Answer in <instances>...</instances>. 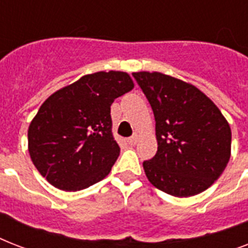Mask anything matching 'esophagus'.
<instances>
[{"instance_id":"obj_1","label":"esophagus","mask_w":248,"mask_h":248,"mask_svg":"<svg viewBox=\"0 0 248 248\" xmlns=\"http://www.w3.org/2000/svg\"><path fill=\"white\" fill-rule=\"evenodd\" d=\"M139 138H140L139 134H138V132H135V134H134L131 138H128V140H127L128 144H130V145H135V144L139 141Z\"/></svg>"}]
</instances>
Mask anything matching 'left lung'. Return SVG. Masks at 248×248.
Listing matches in <instances>:
<instances>
[{
  "label": "left lung",
  "instance_id": "left-lung-1",
  "mask_svg": "<svg viewBox=\"0 0 248 248\" xmlns=\"http://www.w3.org/2000/svg\"><path fill=\"white\" fill-rule=\"evenodd\" d=\"M155 120L157 153L143 162L151 184L175 197L210 188L227 167L232 131L210 97L192 83L161 72H134Z\"/></svg>",
  "mask_w": 248,
  "mask_h": 248
}]
</instances>
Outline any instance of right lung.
Instances as JSON below:
<instances>
[{
    "label": "right lung",
    "mask_w": 248,
    "mask_h": 248,
    "mask_svg": "<svg viewBox=\"0 0 248 248\" xmlns=\"http://www.w3.org/2000/svg\"><path fill=\"white\" fill-rule=\"evenodd\" d=\"M128 73L95 72L51 93L28 127V152L55 188L77 192L103 180L120 155L110 105L134 89Z\"/></svg>",
    "instance_id": "add662e5"
}]
</instances>
